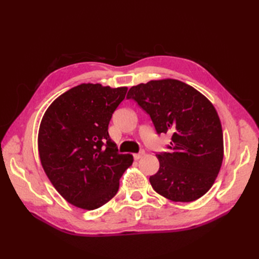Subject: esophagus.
Instances as JSON below:
<instances>
[{
    "instance_id": "obj_1",
    "label": "esophagus",
    "mask_w": 259,
    "mask_h": 259,
    "mask_svg": "<svg viewBox=\"0 0 259 259\" xmlns=\"http://www.w3.org/2000/svg\"><path fill=\"white\" fill-rule=\"evenodd\" d=\"M144 155H145V152H144V151H142L140 153H135V154H134V159H135V160H139V159H142Z\"/></svg>"
}]
</instances>
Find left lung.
<instances>
[{
	"label": "left lung",
	"mask_w": 259,
	"mask_h": 259,
	"mask_svg": "<svg viewBox=\"0 0 259 259\" xmlns=\"http://www.w3.org/2000/svg\"><path fill=\"white\" fill-rule=\"evenodd\" d=\"M150 115L158 134H171L169 152L156 154L155 192L174 202H192L214 185L224 159V136L215 107L182 81L152 80L127 93Z\"/></svg>",
	"instance_id": "8db88e82"
}]
</instances>
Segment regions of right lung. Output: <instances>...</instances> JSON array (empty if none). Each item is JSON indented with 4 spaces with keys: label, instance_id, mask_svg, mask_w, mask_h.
Listing matches in <instances>:
<instances>
[{
    "label": "right lung",
    "instance_id": "right-lung-1",
    "mask_svg": "<svg viewBox=\"0 0 259 259\" xmlns=\"http://www.w3.org/2000/svg\"><path fill=\"white\" fill-rule=\"evenodd\" d=\"M127 88L83 83L55 99L38 128L37 148L50 182L70 204L92 210L119 190L134 159L120 154L108 133Z\"/></svg>",
    "mask_w": 259,
    "mask_h": 259
}]
</instances>
